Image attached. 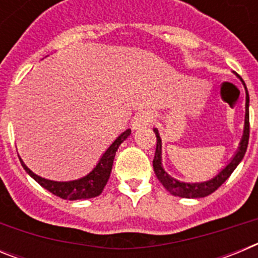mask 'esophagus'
I'll use <instances>...</instances> for the list:
<instances>
[{"label": "esophagus", "instance_id": "34e87169", "mask_svg": "<svg viewBox=\"0 0 258 258\" xmlns=\"http://www.w3.org/2000/svg\"><path fill=\"white\" fill-rule=\"evenodd\" d=\"M152 120V116L149 111H140L134 115L133 120H132V126L133 129H140V127L149 125Z\"/></svg>", "mask_w": 258, "mask_h": 258}]
</instances>
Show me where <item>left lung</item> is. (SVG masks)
<instances>
[{"label":"left lung","mask_w":258,"mask_h":258,"mask_svg":"<svg viewBox=\"0 0 258 258\" xmlns=\"http://www.w3.org/2000/svg\"><path fill=\"white\" fill-rule=\"evenodd\" d=\"M241 83L244 84V81L241 80ZM245 93H247V97H245V125L243 140H241L240 142V147H239L235 156L232 157V160L227 164L226 168H223L214 178L209 179V181L207 182H202V183H184V182H179L177 181V179L172 178V177L163 169V166H161V140L157 129H154V133L155 136H156V151H155V157L154 161H152L154 172L155 174H156L157 179L163 183L164 187L169 191L170 194H173L175 197L188 198V199H190V198H204L207 197V195H209V194L213 192V191L217 190L221 184L231 175V173L234 172V169L238 166V164L240 163L241 159L244 157L245 151H247L248 140H249V109H248L249 108V95H248L247 88H245Z\"/></svg>","instance_id":"obj_1"}]
</instances>
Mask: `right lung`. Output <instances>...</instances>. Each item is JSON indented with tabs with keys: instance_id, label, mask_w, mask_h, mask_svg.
<instances>
[{
	"instance_id": "add662e5",
	"label": "right lung",
	"mask_w": 258,
	"mask_h": 258,
	"mask_svg": "<svg viewBox=\"0 0 258 258\" xmlns=\"http://www.w3.org/2000/svg\"><path fill=\"white\" fill-rule=\"evenodd\" d=\"M129 134H131V129H127L124 133L120 134L115 140V142L107 149V151L101 157V160H99V163L97 164L94 169L89 173L88 175H85L83 178L76 179V181L56 182L45 179L32 172L28 166L23 163L22 159H20V163H22L23 168L26 169V172L31 175L32 178L35 179L36 182H38L42 187L49 190L54 195H56V197L67 200L90 199V198L98 197L103 191L104 186L108 182L111 170H112V164L116 151H117L118 146L121 145L129 137Z\"/></svg>"
}]
</instances>
